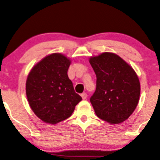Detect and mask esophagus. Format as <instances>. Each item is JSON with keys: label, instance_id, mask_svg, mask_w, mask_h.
Wrapping results in <instances>:
<instances>
[{"label": "esophagus", "instance_id": "obj_1", "mask_svg": "<svg viewBox=\"0 0 160 160\" xmlns=\"http://www.w3.org/2000/svg\"><path fill=\"white\" fill-rule=\"evenodd\" d=\"M81 97H82V100H86V99L87 98V94L86 93H82V94H81Z\"/></svg>", "mask_w": 160, "mask_h": 160}]
</instances>
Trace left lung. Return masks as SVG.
Here are the masks:
<instances>
[{
	"label": "left lung",
	"instance_id": "8db88e82",
	"mask_svg": "<svg viewBox=\"0 0 160 160\" xmlns=\"http://www.w3.org/2000/svg\"><path fill=\"white\" fill-rule=\"evenodd\" d=\"M97 77L90 101L95 114L110 124L126 120L139 102L140 83L133 68L120 56L103 52L89 58Z\"/></svg>",
	"mask_w": 160,
	"mask_h": 160
}]
</instances>
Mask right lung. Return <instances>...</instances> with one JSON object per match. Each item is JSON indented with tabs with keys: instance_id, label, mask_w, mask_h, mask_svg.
Masks as SVG:
<instances>
[{
	"instance_id": "1",
	"label": "right lung",
	"mask_w": 160,
	"mask_h": 160,
	"mask_svg": "<svg viewBox=\"0 0 160 160\" xmlns=\"http://www.w3.org/2000/svg\"><path fill=\"white\" fill-rule=\"evenodd\" d=\"M71 60L60 53L46 56L32 67L26 82L28 102L36 116L48 124L65 120L82 98L74 92L67 72Z\"/></svg>"
}]
</instances>
